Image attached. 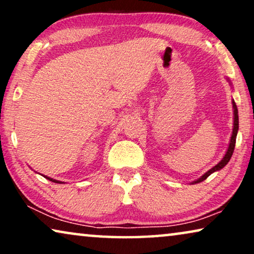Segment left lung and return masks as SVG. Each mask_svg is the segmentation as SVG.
Returning <instances> with one entry per match:
<instances>
[{
	"mask_svg": "<svg viewBox=\"0 0 254 254\" xmlns=\"http://www.w3.org/2000/svg\"><path fill=\"white\" fill-rule=\"evenodd\" d=\"M232 107H234V129H232V135H231V140H230V143H229V147H228V150L225 152L224 157L222 158V161L218 163L214 166V168H211L209 171H207L204 175L201 177V178L196 179L195 182H193L192 184H197V183H201L203 182L204 179H207L208 177H209L211 173L215 172V171H218V170L223 169L225 165L228 164V162L230 161L232 154H234V150H235V144H236V137H237V131H238V127H239V124H238V110H237V105H236L235 102H232Z\"/></svg>",
	"mask_w": 254,
	"mask_h": 254,
	"instance_id": "8db88e82",
	"label": "left lung"
}]
</instances>
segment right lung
<instances>
[{
	"label": "right lung",
	"mask_w": 254,
	"mask_h": 254,
	"mask_svg": "<svg viewBox=\"0 0 254 254\" xmlns=\"http://www.w3.org/2000/svg\"><path fill=\"white\" fill-rule=\"evenodd\" d=\"M46 178L48 179V180H51V182H53V183H58V184H62L61 182H59V180H55V179H52V178H50V177H46Z\"/></svg>",
	"instance_id": "right-lung-1"
}]
</instances>
